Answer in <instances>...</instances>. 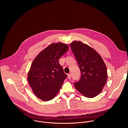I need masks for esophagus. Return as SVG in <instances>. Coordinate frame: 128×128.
Segmentation results:
<instances>
[{
  "label": "esophagus",
  "mask_w": 128,
  "mask_h": 128,
  "mask_svg": "<svg viewBox=\"0 0 128 128\" xmlns=\"http://www.w3.org/2000/svg\"><path fill=\"white\" fill-rule=\"evenodd\" d=\"M68 79H70L71 78V77H72V74L70 73L68 74Z\"/></svg>",
  "instance_id": "1"
}]
</instances>
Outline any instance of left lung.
I'll return each instance as SVG.
<instances>
[{"mask_svg": "<svg viewBox=\"0 0 128 128\" xmlns=\"http://www.w3.org/2000/svg\"><path fill=\"white\" fill-rule=\"evenodd\" d=\"M70 45L81 74L74 86L85 97L94 98L100 93L107 81L106 65L100 54L89 45L77 41Z\"/></svg>", "mask_w": 128, "mask_h": 128, "instance_id": "obj_1", "label": "left lung"}]
</instances>
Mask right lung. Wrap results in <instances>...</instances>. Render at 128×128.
I'll use <instances>...</instances> for the list:
<instances>
[{"mask_svg":"<svg viewBox=\"0 0 128 128\" xmlns=\"http://www.w3.org/2000/svg\"><path fill=\"white\" fill-rule=\"evenodd\" d=\"M64 43H52L41 51L33 60L28 75V83L37 97L42 100L53 99L67 75L59 59L68 49Z\"/></svg>","mask_w":128,"mask_h":128,"instance_id":"add662e5","label":"right lung"}]
</instances>
